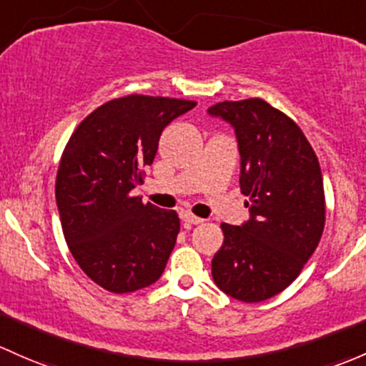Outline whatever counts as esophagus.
<instances>
[{"instance_id": "obj_1", "label": "esophagus", "mask_w": 366, "mask_h": 366, "mask_svg": "<svg viewBox=\"0 0 366 366\" xmlns=\"http://www.w3.org/2000/svg\"><path fill=\"white\" fill-rule=\"evenodd\" d=\"M180 219H182L184 222H187V224H202L203 222L202 217H196V215L191 212H182L180 214Z\"/></svg>"}]
</instances>
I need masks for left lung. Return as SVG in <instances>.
Instances as JSON below:
<instances>
[{"label": "left lung", "instance_id": "8db88e82", "mask_svg": "<svg viewBox=\"0 0 366 366\" xmlns=\"http://www.w3.org/2000/svg\"><path fill=\"white\" fill-rule=\"evenodd\" d=\"M209 114L233 126L240 191L251 217L222 222L212 259L215 286L234 300L263 302L286 290L325 229V187L317 156L293 119L259 98L221 102Z\"/></svg>", "mask_w": 366, "mask_h": 366}]
</instances>
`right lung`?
Masks as SVG:
<instances>
[{
    "instance_id": "right-lung-1",
    "label": "right lung",
    "mask_w": 366,
    "mask_h": 366,
    "mask_svg": "<svg viewBox=\"0 0 366 366\" xmlns=\"http://www.w3.org/2000/svg\"><path fill=\"white\" fill-rule=\"evenodd\" d=\"M196 102L129 94L98 107L61 156L56 202L64 240L84 274L110 293L156 282L175 247V210L129 193L144 182L161 133Z\"/></svg>"
}]
</instances>
